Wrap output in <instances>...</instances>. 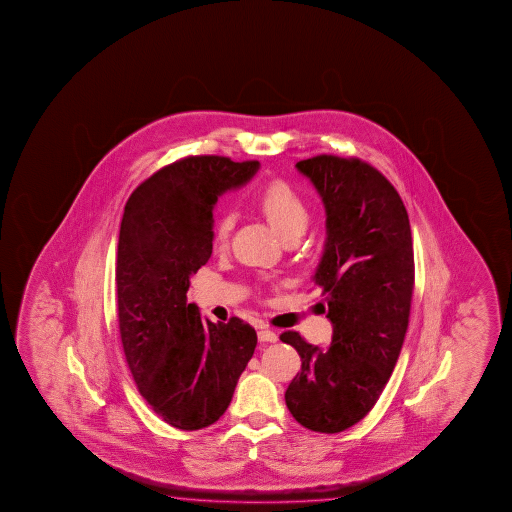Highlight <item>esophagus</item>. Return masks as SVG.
I'll use <instances>...</instances> for the list:
<instances>
[{
    "mask_svg": "<svg viewBox=\"0 0 512 512\" xmlns=\"http://www.w3.org/2000/svg\"><path fill=\"white\" fill-rule=\"evenodd\" d=\"M258 340L260 342H276L278 335L272 330H260L258 331Z\"/></svg>",
    "mask_w": 512,
    "mask_h": 512,
    "instance_id": "esophagus-1",
    "label": "esophagus"
}]
</instances>
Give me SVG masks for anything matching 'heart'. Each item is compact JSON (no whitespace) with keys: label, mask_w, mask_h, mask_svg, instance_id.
Masks as SVG:
<instances>
[{"label":"heart","mask_w":512,"mask_h":512,"mask_svg":"<svg viewBox=\"0 0 512 512\" xmlns=\"http://www.w3.org/2000/svg\"><path fill=\"white\" fill-rule=\"evenodd\" d=\"M261 213L267 217L283 240H294L304 233L310 222V208L303 195L285 181H272L261 190L258 197ZM233 213H222L213 226V245L224 249L233 231Z\"/></svg>","instance_id":"b5f03b06"}]
</instances>
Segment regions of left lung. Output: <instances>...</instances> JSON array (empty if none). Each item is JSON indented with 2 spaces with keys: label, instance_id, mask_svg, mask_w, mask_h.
<instances>
[{
  "label": "left lung",
  "instance_id": "1",
  "mask_svg": "<svg viewBox=\"0 0 512 512\" xmlns=\"http://www.w3.org/2000/svg\"><path fill=\"white\" fill-rule=\"evenodd\" d=\"M295 168L326 209L313 281L333 338L321 349L295 331L281 335L303 362L285 401L299 425L338 434L369 414L398 362L414 292L412 231L396 188L365 161L322 154Z\"/></svg>",
  "mask_w": 512,
  "mask_h": 512
}]
</instances>
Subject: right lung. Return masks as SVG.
I'll return each mask as SVG.
<instances>
[{"mask_svg":"<svg viewBox=\"0 0 512 512\" xmlns=\"http://www.w3.org/2000/svg\"><path fill=\"white\" fill-rule=\"evenodd\" d=\"M258 168L184 157L141 182L125 204L116 261L123 353L139 394L179 430L220 419L258 342L242 319L215 324L186 299L191 276L213 252L215 202Z\"/></svg>","mask_w":512,"mask_h":512,"instance_id":"add662e5","label":"right lung"}]
</instances>
